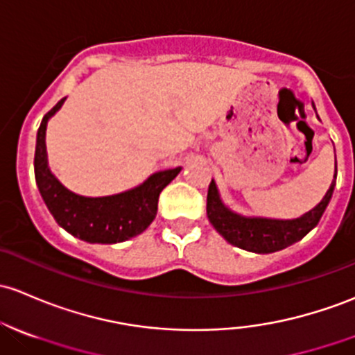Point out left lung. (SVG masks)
Masks as SVG:
<instances>
[{
  "label": "left lung",
  "mask_w": 355,
  "mask_h": 355,
  "mask_svg": "<svg viewBox=\"0 0 355 355\" xmlns=\"http://www.w3.org/2000/svg\"><path fill=\"white\" fill-rule=\"evenodd\" d=\"M337 178V161H335V176ZM335 181H331L329 191L318 205L300 218L276 220L261 218V216H243L232 211L223 205L216 182H209L207 196V215L209 223L215 227L222 237L239 249L255 254H270L293 245L318 225L323 211L329 207L334 194Z\"/></svg>",
  "instance_id": "8db88e82"
}]
</instances>
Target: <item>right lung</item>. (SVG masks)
<instances>
[{"label": "right lung", "mask_w": 355, "mask_h": 355, "mask_svg": "<svg viewBox=\"0 0 355 355\" xmlns=\"http://www.w3.org/2000/svg\"><path fill=\"white\" fill-rule=\"evenodd\" d=\"M64 101L66 98H62L42 118L37 132L33 167H35L37 186L49 211L59 227L89 243L125 242L142 234L157 215L159 194L181 173V167L150 174L137 188L112 196L89 198L69 191L52 174L47 162V147H45V130L49 120L59 112Z\"/></svg>", "instance_id": "obj_1"}]
</instances>
